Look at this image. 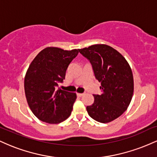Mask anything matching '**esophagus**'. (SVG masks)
I'll return each mask as SVG.
<instances>
[{
	"label": "esophagus",
	"instance_id": "obj_1",
	"mask_svg": "<svg viewBox=\"0 0 157 157\" xmlns=\"http://www.w3.org/2000/svg\"><path fill=\"white\" fill-rule=\"evenodd\" d=\"M83 94H84L83 93H77V97H82Z\"/></svg>",
	"mask_w": 157,
	"mask_h": 157
}]
</instances>
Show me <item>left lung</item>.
I'll use <instances>...</instances> for the list:
<instances>
[{"mask_svg": "<svg viewBox=\"0 0 157 157\" xmlns=\"http://www.w3.org/2000/svg\"><path fill=\"white\" fill-rule=\"evenodd\" d=\"M92 66L95 77L101 82L100 94H93L94 102L86 107L91 118L107 123L128 109L134 93V77L128 63L116 49L105 44L79 49Z\"/></svg>", "mask_w": 157, "mask_h": 157, "instance_id": "1", "label": "left lung"}]
</instances>
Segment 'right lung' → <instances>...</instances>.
<instances>
[{"mask_svg":"<svg viewBox=\"0 0 157 157\" xmlns=\"http://www.w3.org/2000/svg\"><path fill=\"white\" fill-rule=\"evenodd\" d=\"M78 53L79 49L47 47L39 52L29 66L24 79L25 94L32 113L41 121L58 124L71 115L76 94L57 87Z\"/></svg>","mask_w":157,"mask_h":157,"instance_id":"1","label":"right lung"}]
</instances>
